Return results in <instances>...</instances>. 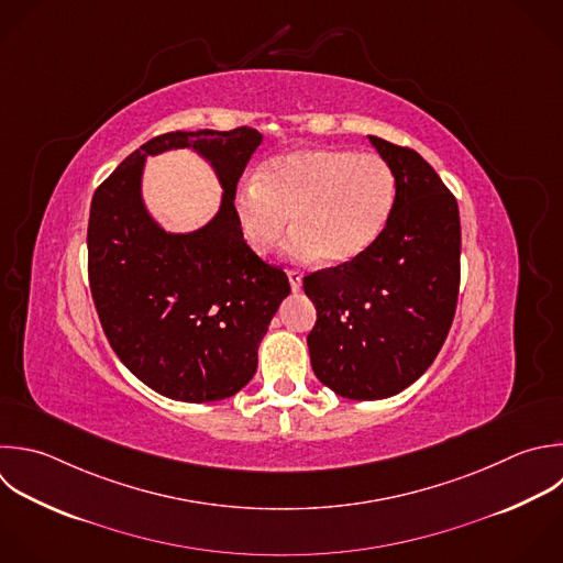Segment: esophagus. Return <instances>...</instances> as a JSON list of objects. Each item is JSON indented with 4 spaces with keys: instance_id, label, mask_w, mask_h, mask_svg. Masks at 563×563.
I'll return each mask as SVG.
<instances>
[{
    "instance_id": "34e87169",
    "label": "esophagus",
    "mask_w": 563,
    "mask_h": 563,
    "mask_svg": "<svg viewBox=\"0 0 563 563\" xmlns=\"http://www.w3.org/2000/svg\"><path fill=\"white\" fill-rule=\"evenodd\" d=\"M288 282H290V288L295 292L301 290V273L297 268H288Z\"/></svg>"
}]
</instances>
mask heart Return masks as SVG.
Masks as SVG:
<instances>
[{"label": "heart", "mask_w": 563, "mask_h": 563, "mask_svg": "<svg viewBox=\"0 0 563 563\" xmlns=\"http://www.w3.org/2000/svg\"><path fill=\"white\" fill-rule=\"evenodd\" d=\"M396 194V174L380 154L297 150L264 163L255 183L235 191L233 211L253 253H271L290 218L292 257L343 266L383 235Z\"/></svg>", "instance_id": "1"}]
</instances>
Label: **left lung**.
I'll use <instances>...</instances> for the list:
<instances>
[{
  "instance_id": "obj_1",
  "label": "left lung",
  "mask_w": 563,
  "mask_h": 563,
  "mask_svg": "<svg viewBox=\"0 0 563 563\" xmlns=\"http://www.w3.org/2000/svg\"><path fill=\"white\" fill-rule=\"evenodd\" d=\"M398 183L394 213L358 260L303 277L317 308L308 334L317 378L352 400L389 398L438 356L460 290V213L413 150L369 136Z\"/></svg>"
}]
</instances>
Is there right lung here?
Wrapping results in <instances>:
<instances>
[{"label":"right lung","instance_id":"obj_1","mask_svg":"<svg viewBox=\"0 0 563 563\" xmlns=\"http://www.w3.org/2000/svg\"><path fill=\"white\" fill-rule=\"evenodd\" d=\"M262 143L251 128L161 134L95 191L88 279L103 332L123 365L154 391L183 402L238 394L257 369V345L290 292L282 266L244 242L233 198ZM194 146L225 187L221 213L200 232L165 234L140 200L145 155Z\"/></svg>","mask_w":563,"mask_h":563}]
</instances>
